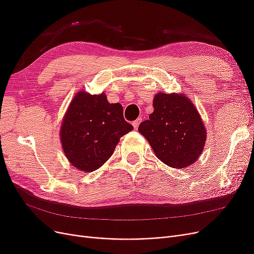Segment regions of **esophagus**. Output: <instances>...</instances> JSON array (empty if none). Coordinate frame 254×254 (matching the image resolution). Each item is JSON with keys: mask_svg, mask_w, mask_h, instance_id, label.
Listing matches in <instances>:
<instances>
[{"mask_svg": "<svg viewBox=\"0 0 254 254\" xmlns=\"http://www.w3.org/2000/svg\"><path fill=\"white\" fill-rule=\"evenodd\" d=\"M141 122H142V118H139V119L135 120V121L132 123V125H133V127H134L135 130L137 129V127H139V125L141 124Z\"/></svg>", "mask_w": 254, "mask_h": 254, "instance_id": "34e87169", "label": "esophagus"}]
</instances>
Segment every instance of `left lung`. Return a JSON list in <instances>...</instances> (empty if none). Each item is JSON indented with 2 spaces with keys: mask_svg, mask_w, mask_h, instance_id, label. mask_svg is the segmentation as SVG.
<instances>
[{
  "mask_svg": "<svg viewBox=\"0 0 254 254\" xmlns=\"http://www.w3.org/2000/svg\"><path fill=\"white\" fill-rule=\"evenodd\" d=\"M153 112L142 122L144 135L158 159L174 168H184L198 160L203 150L206 130L194 104L186 94L158 93Z\"/></svg>",
  "mask_w": 254,
  "mask_h": 254,
  "instance_id": "8db88e82",
  "label": "left lung"
}]
</instances>
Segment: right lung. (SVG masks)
<instances>
[{
	"mask_svg": "<svg viewBox=\"0 0 254 254\" xmlns=\"http://www.w3.org/2000/svg\"><path fill=\"white\" fill-rule=\"evenodd\" d=\"M133 129L121 104H110L105 93L81 91L74 96L60 127V140L70 163L94 172L108 160L123 135Z\"/></svg>",
	"mask_w": 254,
	"mask_h": 254,
	"instance_id": "obj_1",
	"label": "right lung"
}]
</instances>
